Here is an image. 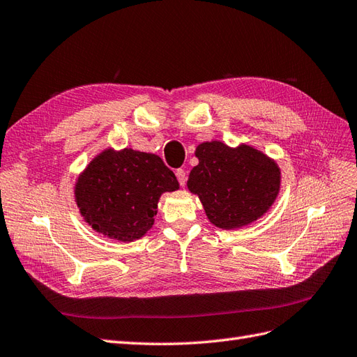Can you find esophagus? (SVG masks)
I'll use <instances>...</instances> for the list:
<instances>
[{
    "label": "esophagus",
    "instance_id": "34e87169",
    "mask_svg": "<svg viewBox=\"0 0 357 357\" xmlns=\"http://www.w3.org/2000/svg\"><path fill=\"white\" fill-rule=\"evenodd\" d=\"M176 178L179 181L181 187H185V184H187V173H185L184 169H178L176 170Z\"/></svg>",
    "mask_w": 357,
    "mask_h": 357
}]
</instances>
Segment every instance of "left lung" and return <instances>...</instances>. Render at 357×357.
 Listing matches in <instances>:
<instances>
[{
	"instance_id": "1",
	"label": "left lung",
	"mask_w": 357,
	"mask_h": 357,
	"mask_svg": "<svg viewBox=\"0 0 357 357\" xmlns=\"http://www.w3.org/2000/svg\"><path fill=\"white\" fill-rule=\"evenodd\" d=\"M188 191L202 202L208 220L222 230L242 229L269 212L281 190L278 162L248 144L202 142Z\"/></svg>"
}]
</instances>
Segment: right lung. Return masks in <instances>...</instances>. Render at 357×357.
<instances>
[{"instance_id":"add662e5","label":"right lung","mask_w":357,"mask_h":357,"mask_svg":"<svg viewBox=\"0 0 357 357\" xmlns=\"http://www.w3.org/2000/svg\"><path fill=\"white\" fill-rule=\"evenodd\" d=\"M179 190L162 160L131 148H105L79 173L75 202L98 235L133 242L154 226L162 192Z\"/></svg>"}]
</instances>
